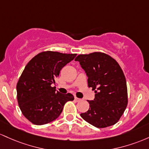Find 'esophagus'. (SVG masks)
<instances>
[{
    "label": "esophagus",
    "instance_id": "34e87169",
    "mask_svg": "<svg viewBox=\"0 0 149 149\" xmlns=\"http://www.w3.org/2000/svg\"><path fill=\"white\" fill-rule=\"evenodd\" d=\"M74 101L76 102H79V101H81V98H77V97L75 96L74 97Z\"/></svg>",
    "mask_w": 149,
    "mask_h": 149
}]
</instances>
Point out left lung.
Returning <instances> with one entry per match:
<instances>
[{"label": "left lung", "instance_id": "left-lung-1", "mask_svg": "<svg viewBox=\"0 0 149 149\" xmlns=\"http://www.w3.org/2000/svg\"><path fill=\"white\" fill-rule=\"evenodd\" d=\"M79 61L88 77V86L94 90L95 98L88 101L89 108L81 118L98 128L116 124L128 103L126 79L114 58L101 52L80 54Z\"/></svg>", "mask_w": 149, "mask_h": 149}]
</instances>
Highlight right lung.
Returning a JSON list of instances; mask_svg holds the SVG:
<instances>
[{"label": "right lung", "mask_w": 149, "mask_h": 149, "mask_svg": "<svg viewBox=\"0 0 149 149\" xmlns=\"http://www.w3.org/2000/svg\"><path fill=\"white\" fill-rule=\"evenodd\" d=\"M77 54L43 51L27 63L17 84V98L22 113L34 125L51 123L59 117L66 102L73 101L68 93L56 91L52 84L60 71Z\"/></svg>", "instance_id": "right-lung-1"}]
</instances>
